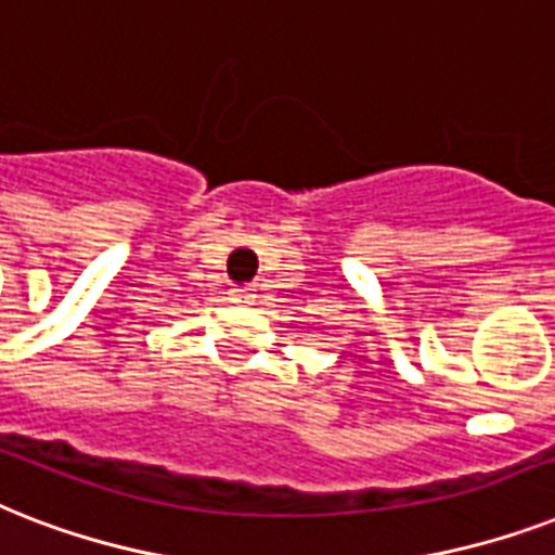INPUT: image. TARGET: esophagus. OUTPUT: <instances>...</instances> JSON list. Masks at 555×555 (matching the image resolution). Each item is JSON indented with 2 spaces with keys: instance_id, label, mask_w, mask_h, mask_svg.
Returning <instances> with one entry per match:
<instances>
[{
  "instance_id": "obj_1",
  "label": "esophagus",
  "mask_w": 555,
  "mask_h": 555,
  "mask_svg": "<svg viewBox=\"0 0 555 555\" xmlns=\"http://www.w3.org/2000/svg\"><path fill=\"white\" fill-rule=\"evenodd\" d=\"M229 298H232L234 304H251L255 289H251V286H232V289H229Z\"/></svg>"
}]
</instances>
